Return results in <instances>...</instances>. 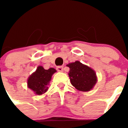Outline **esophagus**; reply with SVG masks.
I'll list each match as a JSON object with an SVG mask.
<instances>
[{"label":"esophagus","instance_id":"1","mask_svg":"<svg viewBox=\"0 0 128 128\" xmlns=\"http://www.w3.org/2000/svg\"><path fill=\"white\" fill-rule=\"evenodd\" d=\"M57 70L59 72H62L63 71V67L62 66H58L56 68Z\"/></svg>","mask_w":128,"mask_h":128}]
</instances>
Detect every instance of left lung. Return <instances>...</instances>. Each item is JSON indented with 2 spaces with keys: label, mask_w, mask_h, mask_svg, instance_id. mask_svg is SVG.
Segmentation results:
<instances>
[{
  "label": "left lung",
  "mask_w": 128,
  "mask_h": 128,
  "mask_svg": "<svg viewBox=\"0 0 128 128\" xmlns=\"http://www.w3.org/2000/svg\"><path fill=\"white\" fill-rule=\"evenodd\" d=\"M67 66L70 68L68 74L75 88L82 92H88L93 88L97 82V77L92 68L78 60L67 64Z\"/></svg>",
  "instance_id": "8db88e82"
}]
</instances>
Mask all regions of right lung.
Returning a JSON list of instances; mask_svg holds the SVG:
<instances>
[{"instance_id":"1","label":"right lung","mask_w":128,"mask_h":128,"mask_svg":"<svg viewBox=\"0 0 128 128\" xmlns=\"http://www.w3.org/2000/svg\"><path fill=\"white\" fill-rule=\"evenodd\" d=\"M56 70L54 68H50L48 70L40 66L28 78V87L33 90L36 95H42L48 89V86L50 84L51 77Z\"/></svg>"}]
</instances>
